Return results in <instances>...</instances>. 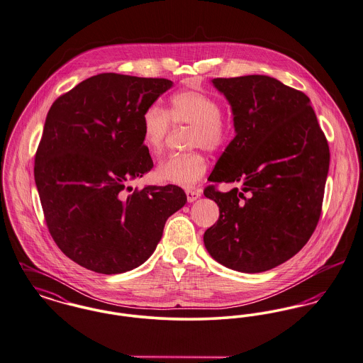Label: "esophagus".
Instances as JSON below:
<instances>
[{
	"label": "esophagus",
	"instance_id": "obj_1",
	"mask_svg": "<svg viewBox=\"0 0 363 363\" xmlns=\"http://www.w3.org/2000/svg\"><path fill=\"white\" fill-rule=\"evenodd\" d=\"M200 196H201L200 191H193V189H188V191H186V197H188V201H189V203L196 201Z\"/></svg>",
	"mask_w": 363,
	"mask_h": 363
}]
</instances>
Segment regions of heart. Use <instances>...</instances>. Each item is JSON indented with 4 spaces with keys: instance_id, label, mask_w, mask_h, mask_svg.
Returning a JSON list of instances; mask_svg holds the SVG:
<instances>
[{
    "instance_id": "heart-1",
    "label": "heart",
    "mask_w": 363,
    "mask_h": 363,
    "mask_svg": "<svg viewBox=\"0 0 363 363\" xmlns=\"http://www.w3.org/2000/svg\"><path fill=\"white\" fill-rule=\"evenodd\" d=\"M171 122L175 126L192 128L189 147L210 152L222 150L229 140V125L222 118V106L206 93L184 90L170 99L169 109L156 104L145 109L141 119V135L145 148L153 156L162 155L170 134ZM207 171V160L200 152L175 155L164 159L156 169L162 182L191 188L201 181Z\"/></svg>"
}]
</instances>
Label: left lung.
<instances>
[{
    "mask_svg": "<svg viewBox=\"0 0 363 363\" xmlns=\"http://www.w3.org/2000/svg\"><path fill=\"white\" fill-rule=\"evenodd\" d=\"M229 101L235 137L204 196L219 207L204 233L208 254L241 273H262L306 245L320 219L329 147L310 99L276 78L245 75L211 81Z\"/></svg>",
    "mask_w": 363,
    "mask_h": 363,
    "instance_id": "8db88e82",
    "label": "left lung"
}]
</instances>
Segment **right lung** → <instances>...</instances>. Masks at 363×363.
Listing matches in <instances>:
<instances>
[{
    "mask_svg": "<svg viewBox=\"0 0 363 363\" xmlns=\"http://www.w3.org/2000/svg\"><path fill=\"white\" fill-rule=\"evenodd\" d=\"M172 82L106 72L49 109L34 178L48 229L75 263L101 274L141 266L186 194L175 185L133 189L153 167L141 119Z\"/></svg>",
    "mask_w": 363,
    "mask_h": 363,
    "instance_id": "add662e5",
    "label": "right lung"
}]
</instances>
